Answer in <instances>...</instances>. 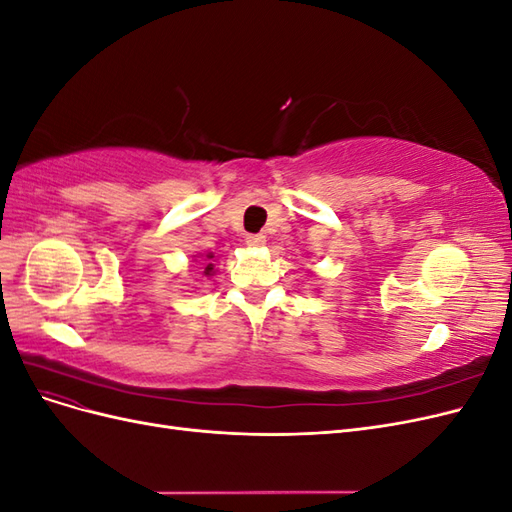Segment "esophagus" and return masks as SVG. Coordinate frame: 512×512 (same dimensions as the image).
I'll return each mask as SVG.
<instances>
[{"label":"esophagus","instance_id":"34e87169","mask_svg":"<svg viewBox=\"0 0 512 512\" xmlns=\"http://www.w3.org/2000/svg\"><path fill=\"white\" fill-rule=\"evenodd\" d=\"M265 243H267V237L262 235V232H258V235L247 237V245H252V247H262Z\"/></svg>","mask_w":512,"mask_h":512}]
</instances>
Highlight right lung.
<instances>
[{
  "label": "right lung",
  "mask_w": 512,
  "mask_h": 512,
  "mask_svg": "<svg viewBox=\"0 0 512 512\" xmlns=\"http://www.w3.org/2000/svg\"><path fill=\"white\" fill-rule=\"evenodd\" d=\"M196 258H203V265H205V271H203V273H205L207 277H211V275L215 273V271H213V262H211L213 252H207V254H196V256H194V260H196Z\"/></svg>",
  "instance_id": "add662e5"
}]
</instances>
